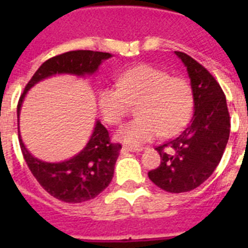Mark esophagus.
<instances>
[{
    "label": "esophagus",
    "mask_w": 248,
    "mask_h": 248,
    "mask_svg": "<svg viewBox=\"0 0 248 248\" xmlns=\"http://www.w3.org/2000/svg\"><path fill=\"white\" fill-rule=\"evenodd\" d=\"M144 148H140V146H124L123 150L125 151H135V153H139V151H143Z\"/></svg>",
    "instance_id": "esophagus-1"
}]
</instances>
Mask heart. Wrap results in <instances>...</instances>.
<instances>
[{"label":"heart","instance_id":"heart-1","mask_svg":"<svg viewBox=\"0 0 248 248\" xmlns=\"http://www.w3.org/2000/svg\"><path fill=\"white\" fill-rule=\"evenodd\" d=\"M118 87L99 91L98 104L109 124H118L137 104L134 120L118 129L115 138L128 145L138 146L159 135L171 137L189 122L194 109L191 84L181 77L150 64L131 67L118 76Z\"/></svg>","mask_w":248,"mask_h":248}]
</instances>
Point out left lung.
I'll use <instances>...</instances> for the list:
<instances>
[{"label":"left lung","instance_id":"8db88e82","mask_svg":"<svg viewBox=\"0 0 248 248\" xmlns=\"http://www.w3.org/2000/svg\"><path fill=\"white\" fill-rule=\"evenodd\" d=\"M186 67L194 93V115L179 137L156 150L159 168L149 179L172 194L196 189L207 180L220 163L230 137V114L226 97L205 67L183 52H175Z\"/></svg>","mask_w":248,"mask_h":248}]
</instances>
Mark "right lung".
Masks as SVG:
<instances>
[{"label": "right lung", "instance_id": "1", "mask_svg": "<svg viewBox=\"0 0 248 248\" xmlns=\"http://www.w3.org/2000/svg\"><path fill=\"white\" fill-rule=\"evenodd\" d=\"M110 57V53L105 52L71 50L48 59L27 83L17 105L18 139L26 163L39 185L53 198L64 202H84L99 195L113 179L114 165L117 163L122 145L110 143L108 130L97 120L91 139L78 154L61 163L42 161L31 154L22 141L19 134L22 102L27 92L41 80L57 74L93 76L99 65Z\"/></svg>", "mask_w": 248, "mask_h": 248}]
</instances>
